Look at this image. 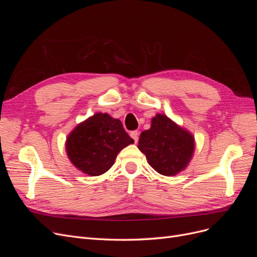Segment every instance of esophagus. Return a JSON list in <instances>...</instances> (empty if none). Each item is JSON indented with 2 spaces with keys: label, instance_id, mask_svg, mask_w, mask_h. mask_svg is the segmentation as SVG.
I'll use <instances>...</instances> for the list:
<instances>
[{
  "label": "esophagus",
  "instance_id": "esophagus-1",
  "mask_svg": "<svg viewBox=\"0 0 257 257\" xmlns=\"http://www.w3.org/2000/svg\"><path fill=\"white\" fill-rule=\"evenodd\" d=\"M130 135H131V137L134 139V142L135 143H137L138 142V135H139V133L137 131H132L131 133H130Z\"/></svg>",
  "mask_w": 257,
  "mask_h": 257
}]
</instances>
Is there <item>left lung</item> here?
Returning a JSON list of instances; mask_svg holds the SVG:
<instances>
[{
	"instance_id": "1",
	"label": "left lung",
	"mask_w": 257,
	"mask_h": 257,
	"mask_svg": "<svg viewBox=\"0 0 257 257\" xmlns=\"http://www.w3.org/2000/svg\"><path fill=\"white\" fill-rule=\"evenodd\" d=\"M138 149L159 174L175 176L188 166L195 143L189 131L179 126L167 115L158 113L151 121V127L139 137Z\"/></svg>"
}]
</instances>
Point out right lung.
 <instances>
[{
    "label": "right lung",
    "instance_id": "right-lung-1",
    "mask_svg": "<svg viewBox=\"0 0 257 257\" xmlns=\"http://www.w3.org/2000/svg\"><path fill=\"white\" fill-rule=\"evenodd\" d=\"M133 143L119 119L98 112L71 132L65 148L76 168L89 176H99L113 165L123 148Z\"/></svg>",
    "mask_w": 257,
    "mask_h": 257
}]
</instances>
